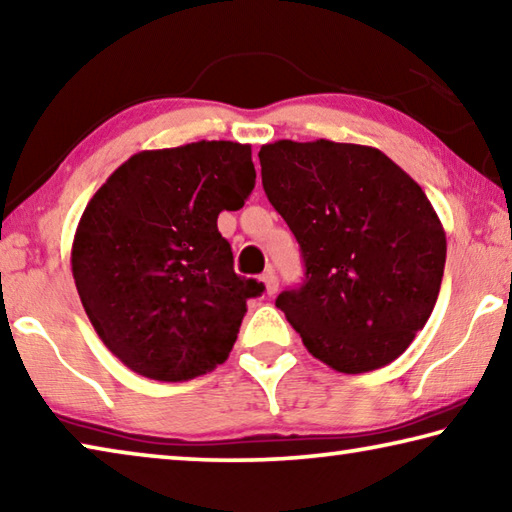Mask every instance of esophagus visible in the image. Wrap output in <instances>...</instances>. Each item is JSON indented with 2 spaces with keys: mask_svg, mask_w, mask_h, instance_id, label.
<instances>
[{
  "mask_svg": "<svg viewBox=\"0 0 512 512\" xmlns=\"http://www.w3.org/2000/svg\"><path fill=\"white\" fill-rule=\"evenodd\" d=\"M262 282H264L266 296H273V293L277 291V287H280V282H277V275H275L273 268H268V271L262 275Z\"/></svg>",
  "mask_w": 512,
  "mask_h": 512,
  "instance_id": "34e87169",
  "label": "esophagus"
}]
</instances>
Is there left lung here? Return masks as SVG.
Masks as SVG:
<instances>
[{
    "label": "left lung",
    "instance_id": "1",
    "mask_svg": "<svg viewBox=\"0 0 512 512\" xmlns=\"http://www.w3.org/2000/svg\"><path fill=\"white\" fill-rule=\"evenodd\" d=\"M259 162L268 201L305 259L302 287L275 305L329 368L359 375L395 361L443 282L447 239L427 194L363 144L277 140Z\"/></svg>",
    "mask_w": 512,
    "mask_h": 512
}]
</instances>
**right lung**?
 I'll return each mask as SVG.
<instances>
[{
	"label": "right lung",
	"instance_id": "1",
	"mask_svg": "<svg viewBox=\"0 0 512 512\" xmlns=\"http://www.w3.org/2000/svg\"><path fill=\"white\" fill-rule=\"evenodd\" d=\"M255 187L250 144L201 140L140 151L110 173L76 228L72 275L94 332L126 368L189 381L228 359L246 300L216 228Z\"/></svg>",
	"mask_w": 512,
	"mask_h": 512
}]
</instances>
